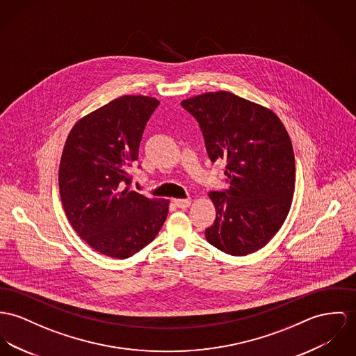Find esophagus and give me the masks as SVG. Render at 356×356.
<instances>
[{
    "mask_svg": "<svg viewBox=\"0 0 356 356\" xmlns=\"http://www.w3.org/2000/svg\"><path fill=\"white\" fill-rule=\"evenodd\" d=\"M173 203L176 204V207L179 209H187L191 204V199H175Z\"/></svg>",
    "mask_w": 356,
    "mask_h": 356,
    "instance_id": "1",
    "label": "esophagus"
}]
</instances>
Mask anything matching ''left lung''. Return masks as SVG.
Returning a JSON list of instances; mask_svg holds the SVG:
<instances>
[{
	"label": "left lung",
	"mask_w": 356,
	"mask_h": 356,
	"mask_svg": "<svg viewBox=\"0 0 356 356\" xmlns=\"http://www.w3.org/2000/svg\"><path fill=\"white\" fill-rule=\"evenodd\" d=\"M199 123L213 163L226 160L227 190L211 191L217 218L207 241L232 256L266 245L287 217L296 160L290 137L273 111L219 90L183 100Z\"/></svg>",
	"instance_id": "left-lung-1"
}]
</instances>
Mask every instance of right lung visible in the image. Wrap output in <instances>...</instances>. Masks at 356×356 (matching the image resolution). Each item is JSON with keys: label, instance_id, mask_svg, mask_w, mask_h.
I'll return each mask as SVG.
<instances>
[{"label": "right lung", "instance_id": "right-lung-1", "mask_svg": "<svg viewBox=\"0 0 356 356\" xmlns=\"http://www.w3.org/2000/svg\"><path fill=\"white\" fill-rule=\"evenodd\" d=\"M159 104L147 96L115 99L79 120L63 147L58 180L66 217L88 245L113 259L150 244L168 216L169 200L130 191L129 168Z\"/></svg>", "mask_w": 356, "mask_h": 356}]
</instances>
